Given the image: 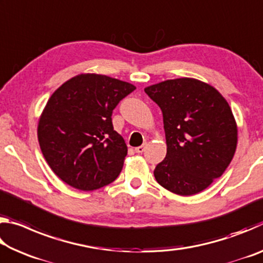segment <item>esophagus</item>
Here are the masks:
<instances>
[{
    "label": "esophagus",
    "mask_w": 263,
    "mask_h": 263,
    "mask_svg": "<svg viewBox=\"0 0 263 263\" xmlns=\"http://www.w3.org/2000/svg\"><path fill=\"white\" fill-rule=\"evenodd\" d=\"M145 148H146V144H144V145H141V146H138V147H136L135 148V151H136V153H142L145 151Z\"/></svg>",
    "instance_id": "obj_1"
}]
</instances>
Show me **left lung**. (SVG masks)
Wrapping results in <instances>:
<instances>
[{
  "instance_id": "8db88e82",
  "label": "left lung",
  "mask_w": 263,
  "mask_h": 263,
  "mask_svg": "<svg viewBox=\"0 0 263 263\" xmlns=\"http://www.w3.org/2000/svg\"><path fill=\"white\" fill-rule=\"evenodd\" d=\"M145 92L162 111L167 154L154 169L160 185L181 196L206 189L235 153L238 127L216 88L197 79L167 80Z\"/></svg>"
}]
</instances>
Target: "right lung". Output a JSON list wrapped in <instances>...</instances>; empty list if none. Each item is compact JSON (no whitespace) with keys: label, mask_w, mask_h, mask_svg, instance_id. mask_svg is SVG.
<instances>
[{"label":"right lung","mask_w":263,"mask_h":263,"mask_svg":"<svg viewBox=\"0 0 263 263\" xmlns=\"http://www.w3.org/2000/svg\"><path fill=\"white\" fill-rule=\"evenodd\" d=\"M133 84L101 74H79L48 99L38 122V141L54 174L75 189L90 191L117 179L127 146L111 115Z\"/></svg>","instance_id":"right-lung-1"}]
</instances>
